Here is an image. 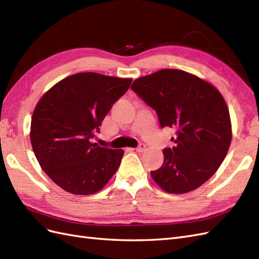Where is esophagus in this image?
Wrapping results in <instances>:
<instances>
[{
    "label": "esophagus",
    "instance_id": "esophagus-1",
    "mask_svg": "<svg viewBox=\"0 0 259 259\" xmlns=\"http://www.w3.org/2000/svg\"><path fill=\"white\" fill-rule=\"evenodd\" d=\"M145 149H147V147H145V144H143V143H141L140 145H139V147L136 149L138 152H143V151H145Z\"/></svg>",
    "mask_w": 259,
    "mask_h": 259
}]
</instances>
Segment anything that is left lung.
Returning a JSON list of instances; mask_svg holds the SVG:
<instances>
[{"mask_svg": "<svg viewBox=\"0 0 259 259\" xmlns=\"http://www.w3.org/2000/svg\"><path fill=\"white\" fill-rule=\"evenodd\" d=\"M131 89L155 109L161 127L176 130L173 149L163 151L162 166L151 171L168 194L200 187L220 167L232 140L228 105L215 86L186 71L163 69L141 76Z\"/></svg>", "mask_w": 259, "mask_h": 259, "instance_id": "left-lung-1", "label": "left lung"}]
</instances>
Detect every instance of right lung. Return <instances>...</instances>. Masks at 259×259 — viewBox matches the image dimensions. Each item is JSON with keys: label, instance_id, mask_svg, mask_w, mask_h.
Returning a JSON list of instances; mask_svg holds the SVG:
<instances>
[{"label": "right lung", "instance_id": "obj_1", "mask_svg": "<svg viewBox=\"0 0 259 259\" xmlns=\"http://www.w3.org/2000/svg\"><path fill=\"white\" fill-rule=\"evenodd\" d=\"M132 78L82 72L55 84L31 116L30 142L40 167L73 195H93L115 175L123 150L92 142L111 106Z\"/></svg>", "mask_w": 259, "mask_h": 259}]
</instances>
